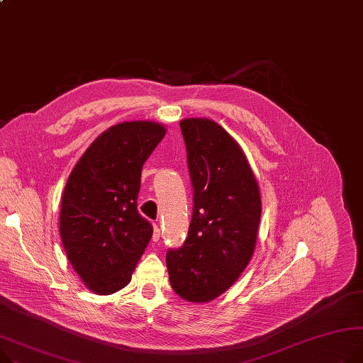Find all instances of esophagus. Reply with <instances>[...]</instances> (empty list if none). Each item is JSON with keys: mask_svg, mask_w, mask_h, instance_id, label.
I'll return each mask as SVG.
<instances>
[{"mask_svg": "<svg viewBox=\"0 0 363 363\" xmlns=\"http://www.w3.org/2000/svg\"><path fill=\"white\" fill-rule=\"evenodd\" d=\"M159 239H160V228L157 223H153V240L155 242H157Z\"/></svg>", "mask_w": 363, "mask_h": 363, "instance_id": "34e87169", "label": "esophagus"}]
</instances>
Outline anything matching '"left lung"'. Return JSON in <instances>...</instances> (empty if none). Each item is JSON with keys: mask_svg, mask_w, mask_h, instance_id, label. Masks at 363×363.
<instances>
[{"mask_svg": "<svg viewBox=\"0 0 363 363\" xmlns=\"http://www.w3.org/2000/svg\"><path fill=\"white\" fill-rule=\"evenodd\" d=\"M194 208L188 236L169 250L174 291L188 302H208L239 279L254 254L261 217L258 182L239 144L206 118L179 123Z\"/></svg>", "mask_w": 363, "mask_h": 363, "instance_id": "1", "label": "left lung"}]
</instances>
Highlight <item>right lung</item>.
<instances>
[{"label": "right lung", "mask_w": 363, "mask_h": 363, "mask_svg": "<svg viewBox=\"0 0 363 363\" xmlns=\"http://www.w3.org/2000/svg\"><path fill=\"white\" fill-rule=\"evenodd\" d=\"M164 133L152 121L116 124L90 144L68 177L60 235L72 269L94 294L125 287L153 235L137 197L143 164Z\"/></svg>", "instance_id": "obj_1"}]
</instances>
